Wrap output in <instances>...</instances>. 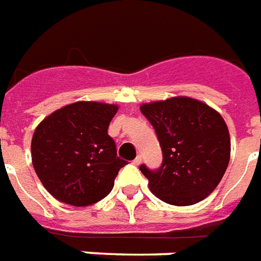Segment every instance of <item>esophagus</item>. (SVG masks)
<instances>
[{"mask_svg":"<svg viewBox=\"0 0 261 261\" xmlns=\"http://www.w3.org/2000/svg\"><path fill=\"white\" fill-rule=\"evenodd\" d=\"M141 162H142V158H141L140 155L137 156L136 159L133 160V163H134V165H136V166H140V165H141Z\"/></svg>","mask_w":261,"mask_h":261,"instance_id":"1","label":"esophagus"}]
</instances>
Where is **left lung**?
I'll return each instance as SVG.
<instances>
[{
	"label": "left lung",
	"instance_id": "left-lung-1",
	"mask_svg": "<svg viewBox=\"0 0 261 261\" xmlns=\"http://www.w3.org/2000/svg\"><path fill=\"white\" fill-rule=\"evenodd\" d=\"M140 111L153 125L163 152L160 169L140 167L150 192L174 206H190L209 196L223 178L231 156L223 116L190 96L142 103Z\"/></svg>",
	"mask_w": 261,
	"mask_h": 261
}]
</instances>
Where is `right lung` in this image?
<instances>
[{
  "instance_id": "add662e5",
  "label": "right lung",
  "mask_w": 261,
  "mask_h": 261,
  "mask_svg": "<svg viewBox=\"0 0 261 261\" xmlns=\"http://www.w3.org/2000/svg\"><path fill=\"white\" fill-rule=\"evenodd\" d=\"M119 106L79 101L52 112L32 138V162L45 190L63 203L90 206L103 199L127 162L117 158L108 127Z\"/></svg>"
}]
</instances>
